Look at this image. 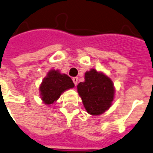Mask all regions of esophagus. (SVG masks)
Instances as JSON below:
<instances>
[{"instance_id":"34e87169","label":"esophagus","mask_w":153,"mask_h":153,"mask_svg":"<svg viewBox=\"0 0 153 153\" xmlns=\"http://www.w3.org/2000/svg\"><path fill=\"white\" fill-rule=\"evenodd\" d=\"M73 83H74V85H77V83H78V78L77 77H73Z\"/></svg>"}]
</instances>
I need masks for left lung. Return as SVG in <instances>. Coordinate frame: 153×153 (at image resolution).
<instances>
[{
  "label": "left lung",
  "mask_w": 153,
  "mask_h": 153,
  "mask_svg": "<svg viewBox=\"0 0 153 153\" xmlns=\"http://www.w3.org/2000/svg\"><path fill=\"white\" fill-rule=\"evenodd\" d=\"M77 92L86 112L93 116H99L109 109L115 97L111 78L95 68L85 73V81L78 84Z\"/></svg>",
  "instance_id": "1"
}]
</instances>
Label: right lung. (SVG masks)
<instances>
[{"mask_svg": "<svg viewBox=\"0 0 153 153\" xmlns=\"http://www.w3.org/2000/svg\"><path fill=\"white\" fill-rule=\"evenodd\" d=\"M74 86L73 80L68 75L53 68L40 85V97L44 104L50 105L56 102L62 93Z\"/></svg>", "mask_w": 153, "mask_h": 153, "instance_id": "1", "label": "right lung"}]
</instances>
